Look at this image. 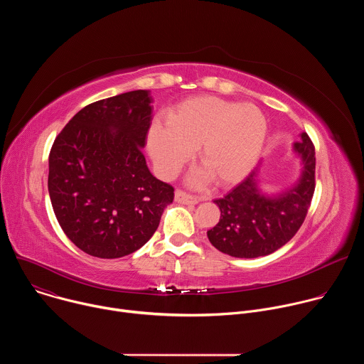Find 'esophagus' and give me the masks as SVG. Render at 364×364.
I'll return each instance as SVG.
<instances>
[{"label": "esophagus", "instance_id": "34e87169", "mask_svg": "<svg viewBox=\"0 0 364 364\" xmlns=\"http://www.w3.org/2000/svg\"><path fill=\"white\" fill-rule=\"evenodd\" d=\"M176 201H178L181 204H196L198 200L196 197H193L191 194H188L187 191L177 188L176 190Z\"/></svg>", "mask_w": 364, "mask_h": 364}]
</instances>
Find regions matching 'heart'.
<instances>
[{"mask_svg":"<svg viewBox=\"0 0 364 364\" xmlns=\"http://www.w3.org/2000/svg\"><path fill=\"white\" fill-rule=\"evenodd\" d=\"M167 122H154L148 138L161 173L173 176L200 146L198 161L219 186L235 184L252 170L267 136L259 108L207 95L181 102Z\"/></svg>","mask_w":364,"mask_h":364,"instance_id":"heart-1","label":"heart"}]
</instances>
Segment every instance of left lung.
Masks as SVG:
<instances>
[{"label": "left lung", "mask_w": 364, "mask_h": 364, "mask_svg": "<svg viewBox=\"0 0 364 364\" xmlns=\"http://www.w3.org/2000/svg\"><path fill=\"white\" fill-rule=\"evenodd\" d=\"M304 163L299 183L279 196L268 198L256 188L255 171L216 198L220 209L219 223L207 230L210 243L235 257L269 255L289 242L302 226L316 190V148L308 134L294 144Z\"/></svg>", "instance_id": "left-lung-1"}]
</instances>
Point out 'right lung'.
I'll use <instances>...</instances> for the list:
<instances>
[{"mask_svg": "<svg viewBox=\"0 0 364 364\" xmlns=\"http://www.w3.org/2000/svg\"><path fill=\"white\" fill-rule=\"evenodd\" d=\"M151 100L148 90H132L89 103L51 145V205L87 255L115 259L138 250L174 198V187L149 173L142 154Z\"/></svg>", "mask_w": 364, "mask_h": 364, "instance_id": "right-lung-1", "label": "right lung"}]
</instances>
